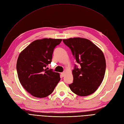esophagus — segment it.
<instances>
[{"label":"esophagus","instance_id":"1","mask_svg":"<svg viewBox=\"0 0 124 124\" xmlns=\"http://www.w3.org/2000/svg\"><path fill=\"white\" fill-rule=\"evenodd\" d=\"M65 74H66V73L65 72H63L61 73V75L62 77H64L65 76Z\"/></svg>","mask_w":124,"mask_h":124}]
</instances>
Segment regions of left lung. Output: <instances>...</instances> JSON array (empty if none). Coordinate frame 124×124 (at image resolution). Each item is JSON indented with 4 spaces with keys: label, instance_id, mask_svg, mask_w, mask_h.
Returning <instances> with one entry per match:
<instances>
[{
    "label": "left lung",
    "instance_id": "1",
    "mask_svg": "<svg viewBox=\"0 0 124 124\" xmlns=\"http://www.w3.org/2000/svg\"><path fill=\"white\" fill-rule=\"evenodd\" d=\"M72 52L76 62L72 70L73 83L69 87L80 96H86L95 92L103 80L106 68V59L102 51L91 41L77 38L63 39Z\"/></svg>",
    "mask_w": 124,
    "mask_h": 124
}]
</instances>
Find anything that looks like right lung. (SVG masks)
<instances>
[{"label":"right lung","instance_id":"right-lung-1","mask_svg":"<svg viewBox=\"0 0 124 124\" xmlns=\"http://www.w3.org/2000/svg\"><path fill=\"white\" fill-rule=\"evenodd\" d=\"M61 39L44 38L33 41L22 51L17 61L20 83L26 91L37 98H44L53 93L61 78L59 73L47 70L55 46Z\"/></svg>","mask_w":124,"mask_h":124}]
</instances>
